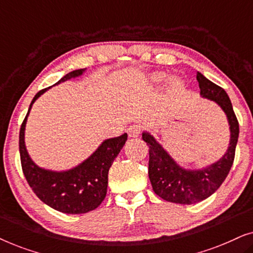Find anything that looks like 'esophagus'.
I'll return each instance as SVG.
<instances>
[{
  "label": "esophagus",
  "mask_w": 253,
  "mask_h": 253,
  "mask_svg": "<svg viewBox=\"0 0 253 253\" xmlns=\"http://www.w3.org/2000/svg\"><path fill=\"white\" fill-rule=\"evenodd\" d=\"M126 132H127V134H129V137L137 138V137H139V134L141 132V126H139V124H133V126L127 127Z\"/></svg>",
  "instance_id": "esophagus-1"
}]
</instances>
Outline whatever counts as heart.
I'll list each match as a JSON object with an SVG mask.
<instances>
[{"label":"heart","instance_id":"b5f03b06","mask_svg":"<svg viewBox=\"0 0 253 253\" xmlns=\"http://www.w3.org/2000/svg\"><path fill=\"white\" fill-rule=\"evenodd\" d=\"M165 78H166V75H164V74H154L153 77H152V79L157 83L162 82ZM182 86H183V83H182V81H179V79H174V81L171 82L172 91H179V89L182 88Z\"/></svg>","mask_w":253,"mask_h":253}]
</instances>
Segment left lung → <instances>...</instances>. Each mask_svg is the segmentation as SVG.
Listing matches in <instances>:
<instances>
[{
  "label": "left lung",
  "instance_id": "left-lung-1",
  "mask_svg": "<svg viewBox=\"0 0 253 253\" xmlns=\"http://www.w3.org/2000/svg\"><path fill=\"white\" fill-rule=\"evenodd\" d=\"M200 94L215 101L226 113L230 126V144L227 153L215 164L203 170H185L176 165L169 154L150 133H143V140L148 145V177L153 191L164 200L175 204H196L209 198L222 184L229 174L235 159V150L240 133L237 117L226 91L198 72Z\"/></svg>",
  "mask_w": 253,
  "mask_h": 253
}]
</instances>
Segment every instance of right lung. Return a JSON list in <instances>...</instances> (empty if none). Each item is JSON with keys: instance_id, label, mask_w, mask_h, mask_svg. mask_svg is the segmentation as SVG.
<instances>
[{"instance_id": "1", "label": "right lung", "mask_w": 253, "mask_h": 253, "mask_svg": "<svg viewBox=\"0 0 253 253\" xmlns=\"http://www.w3.org/2000/svg\"><path fill=\"white\" fill-rule=\"evenodd\" d=\"M83 72L84 69L69 72L56 84L81 76ZM46 91L47 88H43L37 93L20 126L19 153L24 176L38 198L51 209L68 214L87 213L95 210L105 199L109 168L126 144L127 134L105 140L87 160L68 171L56 172L39 168L27 154L24 131L33 102Z\"/></svg>"}]
</instances>
